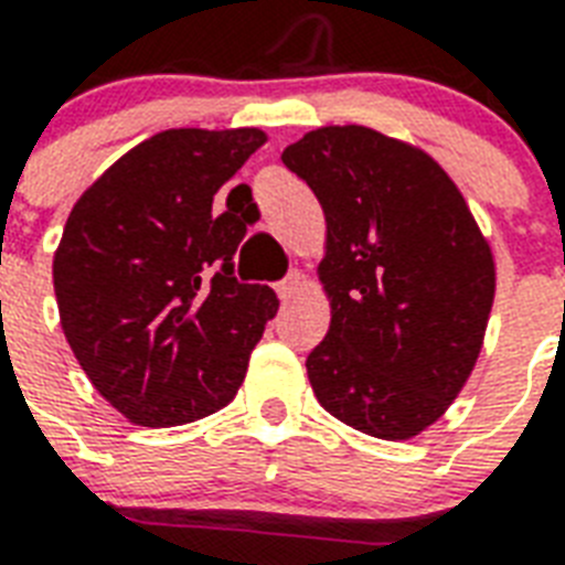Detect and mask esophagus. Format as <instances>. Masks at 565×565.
<instances>
[{"instance_id": "34e87169", "label": "esophagus", "mask_w": 565, "mask_h": 565, "mask_svg": "<svg viewBox=\"0 0 565 565\" xmlns=\"http://www.w3.org/2000/svg\"><path fill=\"white\" fill-rule=\"evenodd\" d=\"M301 287H305V275H301L299 269H296V273L287 275L284 281H278V287H275V290H278L281 301H290L292 296H299Z\"/></svg>"}]
</instances>
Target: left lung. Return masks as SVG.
Here are the masks:
<instances>
[{"instance_id": "left-lung-1", "label": "left lung", "mask_w": 565, "mask_h": 565, "mask_svg": "<svg viewBox=\"0 0 565 565\" xmlns=\"http://www.w3.org/2000/svg\"><path fill=\"white\" fill-rule=\"evenodd\" d=\"M281 161L326 213L317 273L331 326L308 354L310 386L354 430L416 437L481 354L495 299L490 243L448 172L375 128H317Z\"/></svg>"}]
</instances>
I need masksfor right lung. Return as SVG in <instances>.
Here are the masks:
<instances>
[{"label": "right lung", "instance_id": "obj_1", "mask_svg": "<svg viewBox=\"0 0 565 565\" xmlns=\"http://www.w3.org/2000/svg\"><path fill=\"white\" fill-rule=\"evenodd\" d=\"M264 143L260 128H170L110 163L70 211L52 260L61 328L90 384L135 425L172 428L225 407L278 310L269 287L234 278L246 222L213 213V195Z\"/></svg>", "mask_w": 565, "mask_h": 565}]
</instances>
